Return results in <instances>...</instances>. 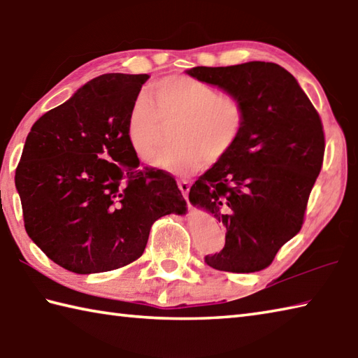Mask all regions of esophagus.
<instances>
[{"instance_id":"obj_1","label":"esophagus","mask_w":358,"mask_h":358,"mask_svg":"<svg viewBox=\"0 0 358 358\" xmlns=\"http://www.w3.org/2000/svg\"><path fill=\"white\" fill-rule=\"evenodd\" d=\"M178 187H179V189L182 192V194H184V198H185V199H188L189 182H187V180H179V182H178Z\"/></svg>"}]
</instances>
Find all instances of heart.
<instances>
[{
  "mask_svg": "<svg viewBox=\"0 0 358 358\" xmlns=\"http://www.w3.org/2000/svg\"><path fill=\"white\" fill-rule=\"evenodd\" d=\"M151 96L138 94L127 120L129 147L143 162L156 157L165 127L178 125L176 147L155 165L180 176L198 171L203 160L220 162L243 136L247 106L235 92H220L199 78L169 76L151 85Z\"/></svg>",
  "mask_w": 358,
  "mask_h": 358,
  "instance_id": "obj_1",
  "label": "heart"
}]
</instances>
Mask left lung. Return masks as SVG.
<instances>
[{"label": "left lung", "instance_id": "obj_1", "mask_svg": "<svg viewBox=\"0 0 358 358\" xmlns=\"http://www.w3.org/2000/svg\"><path fill=\"white\" fill-rule=\"evenodd\" d=\"M187 74L238 94L247 106L235 148L189 188V202L225 229L224 249L203 259L216 271L259 272L303 227L323 166L322 119L295 77L276 63L196 66Z\"/></svg>", "mask_w": 358, "mask_h": 358}]
</instances>
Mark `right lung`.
Returning a JSON list of instances; mask_svg holds the SVG:
<instances>
[{"label":"right lung","mask_w":358,"mask_h":358,"mask_svg":"<svg viewBox=\"0 0 358 358\" xmlns=\"http://www.w3.org/2000/svg\"><path fill=\"white\" fill-rule=\"evenodd\" d=\"M148 74H103L34 123L15 171L29 238L49 259L87 275L128 266L151 225L185 213L176 180L142 166L127 137Z\"/></svg>","instance_id":"1"}]
</instances>
